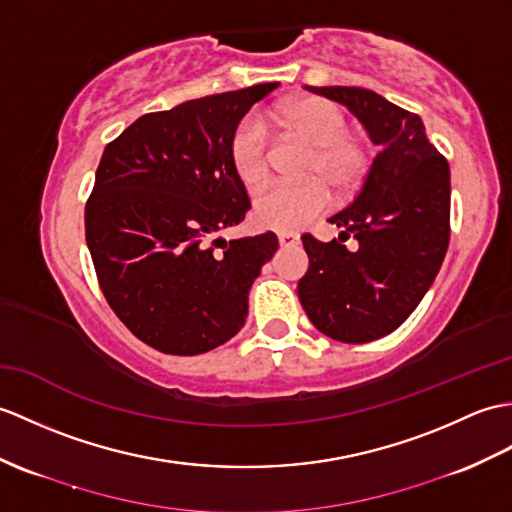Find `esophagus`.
<instances>
[{"label": "esophagus", "instance_id": "esophagus-1", "mask_svg": "<svg viewBox=\"0 0 512 512\" xmlns=\"http://www.w3.org/2000/svg\"><path fill=\"white\" fill-rule=\"evenodd\" d=\"M277 240H279L281 246H296V244H301V237L296 235V233H279Z\"/></svg>", "mask_w": 512, "mask_h": 512}]
</instances>
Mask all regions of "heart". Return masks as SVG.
<instances>
[{
  "label": "heart",
  "instance_id": "heart-1",
  "mask_svg": "<svg viewBox=\"0 0 512 512\" xmlns=\"http://www.w3.org/2000/svg\"><path fill=\"white\" fill-rule=\"evenodd\" d=\"M270 124L303 137L312 146L303 165L301 183H279L259 194L253 205L257 227L292 233L307 227L329 209L331 189L349 198L360 189L368 172V152L349 135V120L336 102L320 95H303L285 102L268 115ZM231 165L248 189H259L270 176V141L264 122L246 117L231 137Z\"/></svg>",
  "mask_w": 512,
  "mask_h": 512
}]
</instances>
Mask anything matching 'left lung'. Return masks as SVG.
I'll return each mask as SVG.
<instances>
[{"label":"left lung","mask_w":512,"mask_h":512,"mask_svg":"<svg viewBox=\"0 0 512 512\" xmlns=\"http://www.w3.org/2000/svg\"><path fill=\"white\" fill-rule=\"evenodd\" d=\"M358 117L379 146L358 196L329 222L338 240H301L310 268L299 281L307 318L325 336L362 344L395 331L430 290L449 246V163L419 115L362 87H307ZM353 234L359 246L341 242Z\"/></svg>","instance_id":"left-lung-1"}]
</instances>
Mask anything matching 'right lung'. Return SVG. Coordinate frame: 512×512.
I'll return each mask as SVG.
<instances>
[{"label":"right lung","mask_w":512,"mask_h":512,"mask_svg":"<svg viewBox=\"0 0 512 512\" xmlns=\"http://www.w3.org/2000/svg\"><path fill=\"white\" fill-rule=\"evenodd\" d=\"M279 82L141 115L104 148L85 235L104 299L141 342L198 355L244 327L248 290L277 235L222 240L251 209L231 137Z\"/></svg>","instance_id":"1"}]
</instances>
